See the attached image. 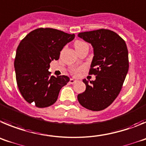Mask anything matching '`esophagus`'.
<instances>
[{
	"label": "esophagus",
	"instance_id": "obj_1",
	"mask_svg": "<svg viewBox=\"0 0 146 146\" xmlns=\"http://www.w3.org/2000/svg\"><path fill=\"white\" fill-rule=\"evenodd\" d=\"M76 80H74L73 79V78H70V84H74L75 82H76Z\"/></svg>",
	"mask_w": 146,
	"mask_h": 146
}]
</instances>
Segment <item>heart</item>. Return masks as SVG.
Wrapping results in <instances>:
<instances>
[{
  "instance_id": "heart-1",
  "label": "heart",
  "mask_w": 146,
  "mask_h": 146,
  "mask_svg": "<svg viewBox=\"0 0 146 146\" xmlns=\"http://www.w3.org/2000/svg\"><path fill=\"white\" fill-rule=\"evenodd\" d=\"M75 48L77 49V48H82V47H84V46H88L87 44L84 41H81V40H76L75 42ZM84 69L83 67H79V68H73V70H72V73L75 76H77L80 73V72Z\"/></svg>"
}]
</instances>
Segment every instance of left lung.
I'll return each instance as SVG.
<instances>
[{
    "label": "left lung",
    "instance_id": "8db88e82",
    "mask_svg": "<svg viewBox=\"0 0 146 146\" xmlns=\"http://www.w3.org/2000/svg\"><path fill=\"white\" fill-rule=\"evenodd\" d=\"M78 36L92 46L89 73L96 76L90 84L83 80L86 90L78 94V100L86 109L102 111L117 98L128 73L127 45L117 33L106 29L80 33Z\"/></svg>",
    "mask_w": 146,
    "mask_h": 146
}]
</instances>
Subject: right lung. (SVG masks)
Returning <instances> with one entry per match:
<instances>
[{"mask_svg":"<svg viewBox=\"0 0 146 146\" xmlns=\"http://www.w3.org/2000/svg\"><path fill=\"white\" fill-rule=\"evenodd\" d=\"M74 34L52 28H38L22 39L17 49L14 68L21 94L38 108L52 106L60 89L70 78L67 76H50V62L60 58V52L73 40Z\"/></svg>","mask_w":146,"mask_h":146,"instance_id":"right-lung-1","label":"right lung"}]
</instances>
